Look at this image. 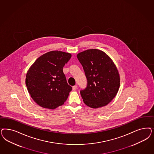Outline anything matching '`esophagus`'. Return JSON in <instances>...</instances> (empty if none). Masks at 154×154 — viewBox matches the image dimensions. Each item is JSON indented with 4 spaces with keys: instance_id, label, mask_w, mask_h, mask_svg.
I'll return each instance as SVG.
<instances>
[{
    "instance_id": "34e87169",
    "label": "esophagus",
    "mask_w": 154,
    "mask_h": 154,
    "mask_svg": "<svg viewBox=\"0 0 154 154\" xmlns=\"http://www.w3.org/2000/svg\"><path fill=\"white\" fill-rule=\"evenodd\" d=\"M77 88H78V85H74V86L72 87V89H73V90H76V89H77Z\"/></svg>"
}]
</instances>
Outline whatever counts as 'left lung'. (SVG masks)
I'll list each match as a JSON object with an SVG mask.
<instances>
[{
    "instance_id": "1",
    "label": "left lung",
    "mask_w": 154,
    "mask_h": 154,
    "mask_svg": "<svg viewBox=\"0 0 154 154\" xmlns=\"http://www.w3.org/2000/svg\"><path fill=\"white\" fill-rule=\"evenodd\" d=\"M87 80V85L80 91L85 104L97 108L108 104L117 94L120 78L113 60L98 49L87 50L77 55Z\"/></svg>"
}]
</instances>
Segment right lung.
Listing matches in <instances>:
<instances>
[{
	"instance_id": "right-lung-1",
	"label": "right lung",
	"mask_w": 154,
	"mask_h": 154,
	"mask_svg": "<svg viewBox=\"0 0 154 154\" xmlns=\"http://www.w3.org/2000/svg\"><path fill=\"white\" fill-rule=\"evenodd\" d=\"M71 57L68 53L51 51L37 58L28 69L25 84L31 97L40 106L54 109L66 101L72 87L63 68Z\"/></svg>"
}]
</instances>
